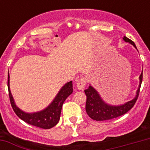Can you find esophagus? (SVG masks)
Listing matches in <instances>:
<instances>
[{"label": "esophagus", "instance_id": "1", "mask_svg": "<svg viewBox=\"0 0 150 150\" xmlns=\"http://www.w3.org/2000/svg\"><path fill=\"white\" fill-rule=\"evenodd\" d=\"M86 85V79L85 77H81L79 79H78L76 82V86L79 90H83Z\"/></svg>", "mask_w": 150, "mask_h": 150}]
</instances>
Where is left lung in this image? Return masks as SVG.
<instances>
[{
  "label": "left lung",
  "instance_id": "8db88e82",
  "mask_svg": "<svg viewBox=\"0 0 150 150\" xmlns=\"http://www.w3.org/2000/svg\"><path fill=\"white\" fill-rule=\"evenodd\" d=\"M123 40L125 42L131 43L135 48H136L135 43L124 36ZM137 49V48H136ZM142 82V71L139 75V85L138 87L136 95L130 101L125 103L121 105H110L107 103L103 100L99 93L89 85V88L85 89V93L86 95V110L89 117L96 121H106L110 119L115 118L126 114L128 110H130L135 105L139 94L140 87Z\"/></svg>",
  "mask_w": 150,
  "mask_h": 150
}]
</instances>
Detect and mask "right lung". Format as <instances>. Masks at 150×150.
Wrapping results in <instances>:
<instances>
[{
	"label": "right lung",
	"instance_id": "obj_1",
	"mask_svg": "<svg viewBox=\"0 0 150 150\" xmlns=\"http://www.w3.org/2000/svg\"><path fill=\"white\" fill-rule=\"evenodd\" d=\"M8 88L11 104L16 115L25 122L43 129H49L53 128L58 123L64 102L73 92L72 81H70L61 87V89L54 97L53 101L46 108L40 111L27 113L22 110L15 104V100L10 90L9 74L8 77Z\"/></svg>",
	"mask_w": 150,
	"mask_h": 150
}]
</instances>
